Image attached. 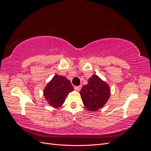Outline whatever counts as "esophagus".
Listing matches in <instances>:
<instances>
[{
  "label": "esophagus",
  "mask_w": 151,
  "mask_h": 151,
  "mask_svg": "<svg viewBox=\"0 0 151 151\" xmlns=\"http://www.w3.org/2000/svg\"><path fill=\"white\" fill-rule=\"evenodd\" d=\"M81 86H74V89L76 91H80L81 89Z\"/></svg>",
  "instance_id": "34e87169"
}]
</instances>
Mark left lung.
<instances>
[{
  "mask_svg": "<svg viewBox=\"0 0 151 151\" xmlns=\"http://www.w3.org/2000/svg\"><path fill=\"white\" fill-rule=\"evenodd\" d=\"M84 106L90 111H96L101 108L110 96L109 86L99 77L94 74L80 91Z\"/></svg>",
  "mask_w": 151,
  "mask_h": 151,
  "instance_id": "obj_1",
  "label": "left lung"
}]
</instances>
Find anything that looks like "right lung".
Wrapping results in <instances>:
<instances>
[{
	"label": "right lung",
	"mask_w": 151,
	"mask_h": 151,
	"mask_svg": "<svg viewBox=\"0 0 151 151\" xmlns=\"http://www.w3.org/2000/svg\"><path fill=\"white\" fill-rule=\"evenodd\" d=\"M74 90L69 80L55 75L44 89V96L50 106L58 108L64 103L68 94Z\"/></svg>",
	"instance_id": "right-lung-1"
}]
</instances>
